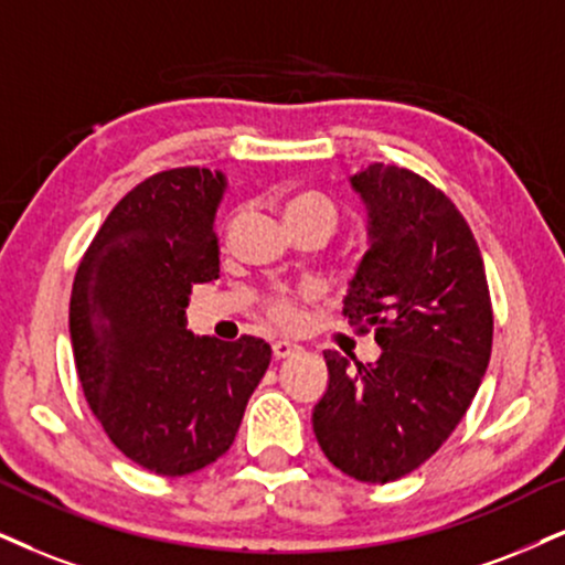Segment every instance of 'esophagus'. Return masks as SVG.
I'll list each match as a JSON object with an SVG mask.
<instances>
[{
	"instance_id": "obj_1",
	"label": "esophagus",
	"mask_w": 565,
	"mask_h": 565,
	"mask_svg": "<svg viewBox=\"0 0 565 565\" xmlns=\"http://www.w3.org/2000/svg\"><path fill=\"white\" fill-rule=\"evenodd\" d=\"M298 351H301V345L290 343V340H275V343H271V353H275V359L296 356Z\"/></svg>"
}]
</instances>
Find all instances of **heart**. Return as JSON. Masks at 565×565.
Instances as JSON below:
<instances>
[{
  "mask_svg": "<svg viewBox=\"0 0 565 565\" xmlns=\"http://www.w3.org/2000/svg\"><path fill=\"white\" fill-rule=\"evenodd\" d=\"M282 217L288 222L290 233H322L330 238L335 233L340 212L335 201L319 191H294L282 199ZM303 294L296 290H275L264 298V311L282 327H296L303 317Z\"/></svg>",
  "mask_w": 565,
  "mask_h": 565,
  "instance_id": "obj_1",
  "label": "heart"
}]
</instances>
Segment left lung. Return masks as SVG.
Masks as SVG:
<instances>
[{"mask_svg": "<svg viewBox=\"0 0 565 565\" xmlns=\"http://www.w3.org/2000/svg\"><path fill=\"white\" fill-rule=\"evenodd\" d=\"M366 206L369 248L343 315L382 348L374 364L324 351L315 435L359 482L411 475L448 440L490 364L492 303L479 246L456 204L393 164L351 178Z\"/></svg>", "mask_w": 565, "mask_h": 565, "instance_id": "8db88e82", "label": "left lung"}]
</instances>
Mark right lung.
Segmentation results:
<instances>
[{"label":"right lung","mask_w":565,"mask_h":565,"mask_svg":"<svg viewBox=\"0 0 565 565\" xmlns=\"http://www.w3.org/2000/svg\"><path fill=\"white\" fill-rule=\"evenodd\" d=\"M225 185L206 167L146 178L75 271L70 338L83 393L109 440L159 477L193 475L227 452L271 359L262 338L185 330L191 288L220 277Z\"/></svg>","instance_id":"add662e5"}]
</instances>
